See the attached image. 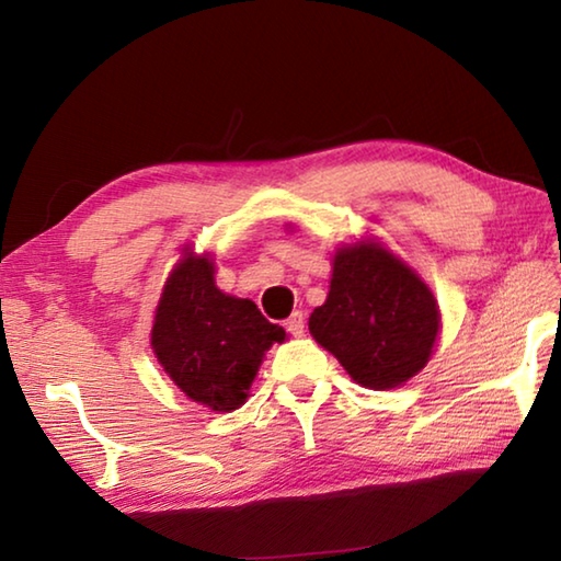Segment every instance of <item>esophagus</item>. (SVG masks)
I'll list each match as a JSON object with an SVG mask.
<instances>
[{
  "mask_svg": "<svg viewBox=\"0 0 561 561\" xmlns=\"http://www.w3.org/2000/svg\"><path fill=\"white\" fill-rule=\"evenodd\" d=\"M284 327H287V331H289L291 336H301L304 334V314H301V311H294V314L287 319V324H284Z\"/></svg>",
  "mask_w": 561,
  "mask_h": 561,
  "instance_id": "34e87169",
  "label": "esophagus"
}]
</instances>
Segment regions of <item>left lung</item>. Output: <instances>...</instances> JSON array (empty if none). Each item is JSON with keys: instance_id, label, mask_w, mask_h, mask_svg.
Listing matches in <instances>:
<instances>
[{"instance_id": "1", "label": "left lung", "mask_w": 561, "mask_h": 561, "mask_svg": "<svg viewBox=\"0 0 561 561\" xmlns=\"http://www.w3.org/2000/svg\"><path fill=\"white\" fill-rule=\"evenodd\" d=\"M440 327L428 284L376 237L336 247L327 301L309 317L317 344L374 391L403 386L423 371Z\"/></svg>"}]
</instances>
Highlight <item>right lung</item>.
<instances>
[{"instance_id": "right-lung-1", "label": "right lung", "mask_w": 561, "mask_h": 561, "mask_svg": "<svg viewBox=\"0 0 561 561\" xmlns=\"http://www.w3.org/2000/svg\"><path fill=\"white\" fill-rule=\"evenodd\" d=\"M287 331L270 324L257 304L215 284L213 254L180 250L160 291L150 348L180 391L215 413L244 405L264 354Z\"/></svg>"}]
</instances>
